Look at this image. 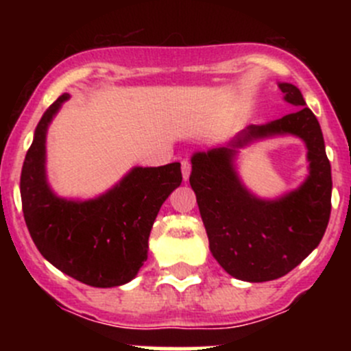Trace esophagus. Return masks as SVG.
Here are the masks:
<instances>
[{"label": "esophagus", "instance_id": "34e87169", "mask_svg": "<svg viewBox=\"0 0 351 351\" xmlns=\"http://www.w3.org/2000/svg\"><path fill=\"white\" fill-rule=\"evenodd\" d=\"M190 171H192V165H190V161H182V175H183V180H189L190 176Z\"/></svg>", "mask_w": 351, "mask_h": 351}]
</instances>
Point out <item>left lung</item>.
Wrapping results in <instances>:
<instances>
[{
	"instance_id": "left-lung-1",
	"label": "left lung",
	"mask_w": 351,
	"mask_h": 351,
	"mask_svg": "<svg viewBox=\"0 0 351 351\" xmlns=\"http://www.w3.org/2000/svg\"><path fill=\"white\" fill-rule=\"evenodd\" d=\"M287 104L299 110L231 141L192 154L190 185L208 236V247L231 277L243 282L280 278L306 260L323 239L331 214V165L316 115L292 83H280ZM299 136L306 146L308 176L277 199L251 193L237 171L241 149L258 140Z\"/></svg>"
}]
</instances>
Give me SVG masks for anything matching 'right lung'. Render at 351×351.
Listing matches in <instances>:
<instances>
[{
    "instance_id": "add662e5",
    "label": "right lung",
    "mask_w": 351,
    "mask_h": 351,
    "mask_svg": "<svg viewBox=\"0 0 351 351\" xmlns=\"http://www.w3.org/2000/svg\"><path fill=\"white\" fill-rule=\"evenodd\" d=\"M69 98L61 95L35 127L20 178L25 222L42 256L62 274L100 289L120 287L147 260L156 215L182 183V169L180 162L134 166L93 198L58 195L47 178V130Z\"/></svg>"
}]
</instances>
